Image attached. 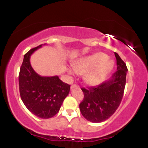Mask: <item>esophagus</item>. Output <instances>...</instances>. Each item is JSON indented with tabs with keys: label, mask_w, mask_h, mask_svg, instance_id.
<instances>
[{
	"label": "esophagus",
	"mask_w": 148,
	"mask_h": 148,
	"mask_svg": "<svg viewBox=\"0 0 148 148\" xmlns=\"http://www.w3.org/2000/svg\"><path fill=\"white\" fill-rule=\"evenodd\" d=\"M79 88V86H78V85H76V84H74V85H72V86H71V88Z\"/></svg>",
	"instance_id": "esophagus-1"
}]
</instances>
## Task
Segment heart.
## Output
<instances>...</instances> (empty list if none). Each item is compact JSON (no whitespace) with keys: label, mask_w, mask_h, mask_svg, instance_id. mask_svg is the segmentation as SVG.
<instances>
[{"label":"heart","mask_w":148,"mask_h":148,"mask_svg":"<svg viewBox=\"0 0 148 148\" xmlns=\"http://www.w3.org/2000/svg\"><path fill=\"white\" fill-rule=\"evenodd\" d=\"M114 62L103 53H95L78 59L73 63V68L78 74H86L84 76L86 84L98 86L105 81L113 70ZM72 74L74 71L69 69Z\"/></svg>","instance_id":"obj_1"}]
</instances>
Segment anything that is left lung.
<instances>
[{
  "label": "left lung",
  "mask_w": 148,
  "mask_h": 148,
  "mask_svg": "<svg viewBox=\"0 0 148 148\" xmlns=\"http://www.w3.org/2000/svg\"><path fill=\"white\" fill-rule=\"evenodd\" d=\"M117 71L111 79L97 87L81 88L84 100L79 104L81 114L88 121L99 123L105 121L120 106L126 84L127 67L117 53Z\"/></svg>",
  "instance_id": "left-lung-1"
}]
</instances>
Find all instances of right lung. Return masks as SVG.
<instances>
[{
	"mask_svg": "<svg viewBox=\"0 0 148 148\" xmlns=\"http://www.w3.org/2000/svg\"><path fill=\"white\" fill-rule=\"evenodd\" d=\"M42 45L30 49L24 55L20 68L18 85L20 96L26 108L39 118L48 119L59 111L64 99L68 95L70 86L62 82L58 76H42L33 69L30 56Z\"/></svg>",
	"mask_w": 148,
	"mask_h": 148,
	"instance_id": "1",
	"label": "right lung"
}]
</instances>
